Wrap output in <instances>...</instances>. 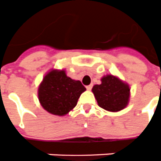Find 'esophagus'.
I'll list each match as a JSON object with an SVG mask.
<instances>
[{
    "label": "esophagus",
    "instance_id": "esophagus-1",
    "mask_svg": "<svg viewBox=\"0 0 161 161\" xmlns=\"http://www.w3.org/2000/svg\"><path fill=\"white\" fill-rule=\"evenodd\" d=\"M92 87H93V85H88V86H86V88L87 90H91L92 89Z\"/></svg>",
    "mask_w": 161,
    "mask_h": 161
}]
</instances>
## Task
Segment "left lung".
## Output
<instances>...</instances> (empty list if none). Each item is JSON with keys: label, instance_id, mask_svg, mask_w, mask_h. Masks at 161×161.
<instances>
[{"label": "left lung", "instance_id": "1", "mask_svg": "<svg viewBox=\"0 0 161 161\" xmlns=\"http://www.w3.org/2000/svg\"><path fill=\"white\" fill-rule=\"evenodd\" d=\"M92 91L98 105L105 110L120 111L128 103L129 86L113 75L104 76L101 79V85L93 86Z\"/></svg>", "mask_w": 161, "mask_h": 161}]
</instances>
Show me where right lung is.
<instances>
[{
  "mask_svg": "<svg viewBox=\"0 0 161 161\" xmlns=\"http://www.w3.org/2000/svg\"><path fill=\"white\" fill-rule=\"evenodd\" d=\"M84 91L86 87L81 82L68 77L64 70H53L39 86V101L48 113L61 116L75 108Z\"/></svg>",
  "mask_w": 161,
  "mask_h": 161,
  "instance_id": "right-lung-1",
  "label": "right lung"
}]
</instances>
